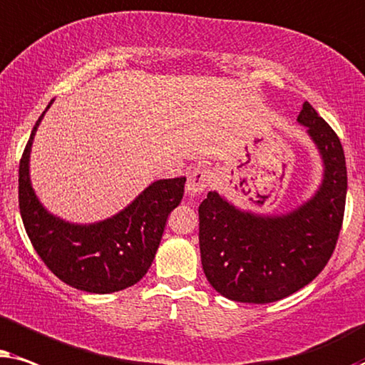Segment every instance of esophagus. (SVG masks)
<instances>
[{
  "mask_svg": "<svg viewBox=\"0 0 365 365\" xmlns=\"http://www.w3.org/2000/svg\"><path fill=\"white\" fill-rule=\"evenodd\" d=\"M213 182V173L205 167H197L193 168L190 175H188L185 192L187 195H197V193H202L207 187H210Z\"/></svg>",
  "mask_w": 365,
  "mask_h": 365,
  "instance_id": "34e87169",
  "label": "esophagus"
}]
</instances>
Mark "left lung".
<instances>
[{
	"instance_id": "8db88e82",
	"label": "left lung",
	"mask_w": 365,
	"mask_h": 365,
	"mask_svg": "<svg viewBox=\"0 0 365 365\" xmlns=\"http://www.w3.org/2000/svg\"><path fill=\"white\" fill-rule=\"evenodd\" d=\"M324 163L315 195L285 215L240 210L208 192L198 207L202 267L223 297L269 304L289 297L317 277L334 254L344 220L347 167L329 123L305 101L297 116Z\"/></svg>"
}]
</instances>
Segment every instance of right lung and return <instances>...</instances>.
I'll return each mask as SVG.
<instances>
[{"mask_svg":"<svg viewBox=\"0 0 365 365\" xmlns=\"http://www.w3.org/2000/svg\"><path fill=\"white\" fill-rule=\"evenodd\" d=\"M46 110L19 160V213L28 237L48 269L71 287L90 294L132 287L152 265L168 213L182 202L187 178L157 180L106 220L88 225L65 222L41 205L30 180L33 138Z\"/></svg>","mask_w":365,"mask_h":365,"instance_id":"right-lung-1","label":"right lung"}]
</instances>
